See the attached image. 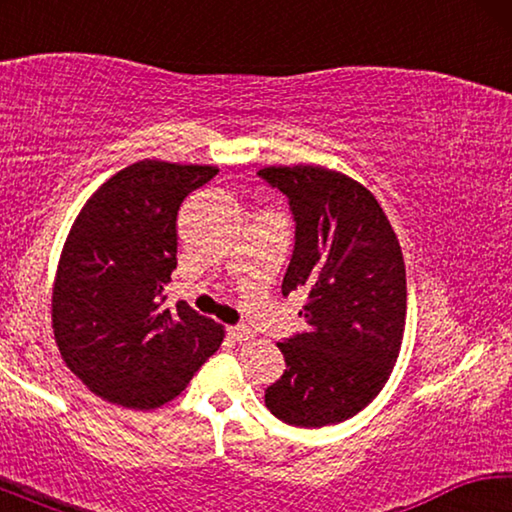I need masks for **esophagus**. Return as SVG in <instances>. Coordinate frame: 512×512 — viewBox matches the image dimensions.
Returning <instances> with one entry per match:
<instances>
[{"label": "esophagus", "instance_id": "esophagus-1", "mask_svg": "<svg viewBox=\"0 0 512 512\" xmlns=\"http://www.w3.org/2000/svg\"><path fill=\"white\" fill-rule=\"evenodd\" d=\"M228 336H230L232 341L244 343V341L250 339V329L244 327V325H230V327H228Z\"/></svg>", "mask_w": 512, "mask_h": 512}]
</instances>
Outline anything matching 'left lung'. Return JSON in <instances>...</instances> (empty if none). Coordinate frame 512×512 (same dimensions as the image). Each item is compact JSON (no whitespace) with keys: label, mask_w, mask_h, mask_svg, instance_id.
Instances as JSON below:
<instances>
[{"label":"left lung","mask_w":512,"mask_h":512,"mask_svg":"<svg viewBox=\"0 0 512 512\" xmlns=\"http://www.w3.org/2000/svg\"><path fill=\"white\" fill-rule=\"evenodd\" d=\"M257 176L287 198L296 244L282 296H307V332L277 343L287 370L266 388L275 418L325 427L357 415L384 388L406 320V271L377 198L357 180L314 164Z\"/></svg>","instance_id":"left-lung-1"}]
</instances>
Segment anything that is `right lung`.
Returning a JSON list of instances; mask_svg holds the SVG:
<instances>
[{
  "label": "right lung",
  "instance_id": "add662e5",
  "mask_svg": "<svg viewBox=\"0 0 512 512\" xmlns=\"http://www.w3.org/2000/svg\"><path fill=\"white\" fill-rule=\"evenodd\" d=\"M219 173L142 160L115 173L76 216L58 262L51 320L60 357L101 400L155 409L219 350L223 327L183 300L164 309L178 210Z\"/></svg>",
  "mask_w": 512,
  "mask_h": 512
}]
</instances>
